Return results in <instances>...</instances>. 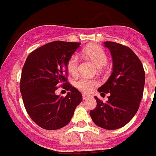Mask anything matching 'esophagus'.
Masks as SVG:
<instances>
[{"mask_svg":"<svg viewBox=\"0 0 156 156\" xmlns=\"http://www.w3.org/2000/svg\"><path fill=\"white\" fill-rule=\"evenodd\" d=\"M90 96L87 95V94H83V100H87Z\"/></svg>","mask_w":156,"mask_h":156,"instance_id":"esophagus-1","label":"esophagus"}]
</instances>
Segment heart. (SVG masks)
<instances>
[{"label": "heart", "mask_w": 156, "mask_h": 156, "mask_svg": "<svg viewBox=\"0 0 156 156\" xmlns=\"http://www.w3.org/2000/svg\"><path fill=\"white\" fill-rule=\"evenodd\" d=\"M83 53L85 54L87 57H89L99 68H101L107 64L108 58H107L106 52H104L102 48L99 46L93 45L86 48L85 49L83 50ZM78 65H79V57L77 55H73L69 58L67 63V69L69 73L72 75L77 74ZM98 83V80L95 79L82 77L76 82L75 85L81 92L88 93L92 92L94 87L97 85Z\"/></svg>", "instance_id": "1"}]
</instances>
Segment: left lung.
<instances>
[{
	"label": "left lung",
	"instance_id": "1",
	"mask_svg": "<svg viewBox=\"0 0 156 156\" xmlns=\"http://www.w3.org/2000/svg\"><path fill=\"white\" fill-rule=\"evenodd\" d=\"M104 44L110 50L113 68L108 80L98 91L101 96H110L106 103L95 96L97 105L90 111V115L99 127L115 130L125 126L137 112L144 93L145 72L130 48L112 41H105Z\"/></svg>",
	"mask_w": 156,
	"mask_h": 156
}]
</instances>
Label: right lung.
<instances>
[{"label":"right lung","mask_w":156,"mask_h":156,"mask_svg":"<svg viewBox=\"0 0 156 156\" xmlns=\"http://www.w3.org/2000/svg\"><path fill=\"white\" fill-rule=\"evenodd\" d=\"M80 45L77 42L52 41L38 48L27 57L21 73L20 90L31 119L46 130H56L70 122L82 95L67 82V63ZM69 92L57 96L56 86Z\"/></svg>","instance_id":"obj_1"}]
</instances>
